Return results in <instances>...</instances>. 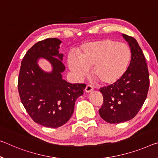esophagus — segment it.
I'll return each mask as SVG.
<instances>
[{
  "mask_svg": "<svg viewBox=\"0 0 158 158\" xmlns=\"http://www.w3.org/2000/svg\"><path fill=\"white\" fill-rule=\"evenodd\" d=\"M93 86H91V85H87L86 86V89H85V91L86 93H90L93 91Z\"/></svg>",
  "mask_w": 158,
  "mask_h": 158,
  "instance_id": "1",
  "label": "esophagus"
}]
</instances>
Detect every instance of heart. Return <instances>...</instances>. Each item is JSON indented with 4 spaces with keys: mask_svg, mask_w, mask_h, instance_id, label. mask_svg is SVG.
Returning <instances> with one entry per match:
<instances>
[{
    "mask_svg": "<svg viewBox=\"0 0 158 158\" xmlns=\"http://www.w3.org/2000/svg\"><path fill=\"white\" fill-rule=\"evenodd\" d=\"M131 51L128 45L112 39H102L84 45L78 52L68 57V65L75 78L81 80L89 74L102 85L118 82L129 69Z\"/></svg>",
    "mask_w": 158,
    "mask_h": 158,
    "instance_id": "obj_1",
    "label": "heart"
}]
</instances>
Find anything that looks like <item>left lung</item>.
I'll use <instances>...</instances> for the list:
<instances>
[{
	"label": "left lung",
	"mask_w": 158,
	"mask_h": 158,
	"mask_svg": "<svg viewBox=\"0 0 158 158\" xmlns=\"http://www.w3.org/2000/svg\"><path fill=\"white\" fill-rule=\"evenodd\" d=\"M122 36L131 51L129 69L118 82L100 89L104 100L100 116L110 124L133 119L146 101L149 89V73L141 47L133 37L124 34Z\"/></svg>",
	"instance_id": "obj_1"
}]
</instances>
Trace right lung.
Masks as SVG:
<instances>
[{"instance_id": "obj_1", "label": "right lung", "mask_w": 158, "mask_h": 158, "mask_svg": "<svg viewBox=\"0 0 158 158\" xmlns=\"http://www.w3.org/2000/svg\"><path fill=\"white\" fill-rule=\"evenodd\" d=\"M60 40L47 39L34 44L25 54L18 78L22 103L36 123L57 128L70 119L77 98L84 94V84H70L62 79L65 67L60 53ZM43 58L52 64L46 72L38 65Z\"/></svg>"}]
</instances>
